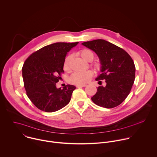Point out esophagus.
Returning <instances> with one entry per match:
<instances>
[{"mask_svg": "<svg viewBox=\"0 0 157 157\" xmlns=\"http://www.w3.org/2000/svg\"><path fill=\"white\" fill-rule=\"evenodd\" d=\"M86 84H78V85H76L77 87H86Z\"/></svg>", "mask_w": 157, "mask_h": 157, "instance_id": "1", "label": "esophagus"}]
</instances>
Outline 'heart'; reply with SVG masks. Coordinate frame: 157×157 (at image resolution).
I'll list each match as a JSON object with an SVG mask.
<instances>
[{
    "label": "heart",
    "instance_id": "obj_1",
    "mask_svg": "<svg viewBox=\"0 0 157 157\" xmlns=\"http://www.w3.org/2000/svg\"><path fill=\"white\" fill-rule=\"evenodd\" d=\"M81 56L87 61L91 62L93 60L94 55L92 51L88 49H83L79 52ZM71 55L66 56L63 63V68L66 71H68L70 68V61L71 59ZM97 66L96 64H94ZM93 75V72L91 70H86L84 71H78L71 75L70 77L69 81L71 83L74 84H84L89 81Z\"/></svg>",
    "mask_w": 157,
    "mask_h": 157
}]
</instances>
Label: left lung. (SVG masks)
<instances>
[{"mask_svg": "<svg viewBox=\"0 0 157 157\" xmlns=\"http://www.w3.org/2000/svg\"><path fill=\"white\" fill-rule=\"evenodd\" d=\"M82 45L94 51L101 64L102 73L96 79L105 80V86L98 87L91 98L96 105L113 108L120 105L129 94L136 77V66L130 56L122 48L102 39L86 41Z\"/></svg>", "mask_w": 157, "mask_h": 157, "instance_id": "left-lung-1", "label": "left lung"}]
</instances>
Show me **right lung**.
<instances>
[{
    "instance_id": "obj_1",
    "label": "right lung",
    "mask_w": 157,
    "mask_h": 157,
    "mask_svg": "<svg viewBox=\"0 0 157 157\" xmlns=\"http://www.w3.org/2000/svg\"><path fill=\"white\" fill-rule=\"evenodd\" d=\"M78 43H53L33 53L25 60L22 67L24 87L28 98L40 110L53 113L70 102L76 87L68 84L57 88L56 83L64 73L67 53Z\"/></svg>"
}]
</instances>
